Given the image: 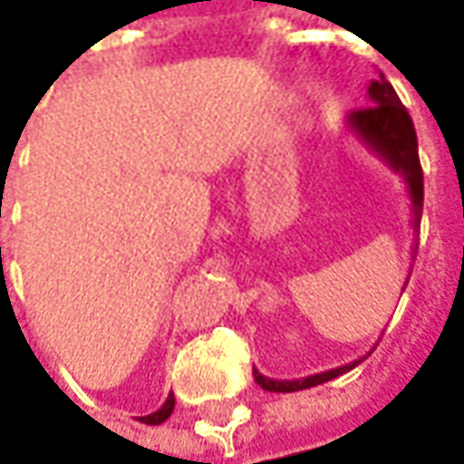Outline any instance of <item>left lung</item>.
<instances>
[{
	"mask_svg": "<svg viewBox=\"0 0 464 464\" xmlns=\"http://www.w3.org/2000/svg\"><path fill=\"white\" fill-rule=\"evenodd\" d=\"M366 98H369L366 108L351 111L346 116L348 134L356 136L369 152L377 154L387 168L401 175L402 183H405V190L411 196L413 229H419L420 211H423V172H420L419 139H416L413 121L408 116L401 98L395 95L392 84L384 80V74L369 82ZM364 359L366 356H362V359H356L351 364L335 366V369L320 372V374H310V377H302V380H271V377L260 374L258 369H253V377L268 392H296V390H307V387H314V384L328 382L333 377H338V374H343L348 369L359 366Z\"/></svg>",
	"mask_w": 464,
	"mask_h": 464,
	"instance_id": "left-lung-1",
	"label": "left lung"
}]
</instances>
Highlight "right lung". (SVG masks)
Returning <instances> with one entry per match:
<instances>
[{
	"mask_svg": "<svg viewBox=\"0 0 464 464\" xmlns=\"http://www.w3.org/2000/svg\"><path fill=\"white\" fill-rule=\"evenodd\" d=\"M172 408H175V395L169 392L168 401L162 402V408L160 411H154V413H150V416H141V423H147V426H157V423H162V420L169 419V413H172Z\"/></svg>",
	"mask_w": 464,
	"mask_h": 464,
	"instance_id": "1",
	"label": "right lung"
}]
</instances>
